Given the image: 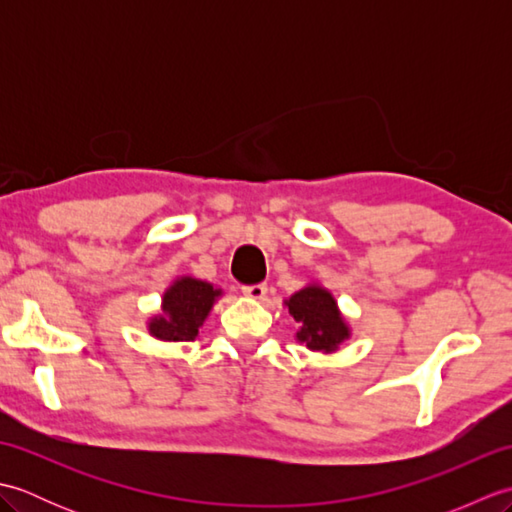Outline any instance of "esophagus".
Returning <instances> with one entry per match:
<instances>
[{
  "label": "esophagus",
  "mask_w": 512,
  "mask_h": 512,
  "mask_svg": "<svg viewBox=\"0 0 512 512\" xmlns=\"http://www.w3.org/2000/svg\"><path fill=\"white\" fill-rule=\"evenodd\" d=\"M242 292L246 297L250 299H264L266 292H268V286L266 284H253V286H244Z\"/></svg>",
  "instance_id": "esophagus-1"
}]
</instances>
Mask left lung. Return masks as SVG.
Segmentation results:
<instances>
[{
    "mask_svg": "<svg viewBox=\"0 0 512 512\" xmlns=\"http://www.w3.org/2000/svg\"><path fill=\"white\" fill-rule=\"evenodd\" d=\"M286 306L292 319L299 323L297 341L308 350L334 352L350 336V328L336 308L334 297L321 286H308L295 292Z\"/></svg>",
    "mask_w": 512,
    "mask_h": 512,
    "instance_id": "left-lung-1",
    "label": "left lung"
}]
</instances>
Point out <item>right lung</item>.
Instances as JSON below:
<instances>
[{"label": "right lung", "instance_id": "1", "mask_svg": "<svg viewBox=\"0 0 512 512\" xmlns=\"http://www.w3.org/2000/svg\"><path fill=\"white\" fill-rule=\"evenodd\" d=\"M222 295L206 281L180 277L162 297V314L149 321V332L160 341H193L213 301Z\"/></svg>", "mask_w": 512, "mask_h": 512}]
</instances>
